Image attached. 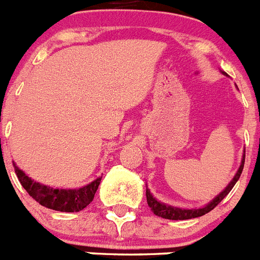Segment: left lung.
<instances>
[{
	"label": "left lung",
	"instance_id": "1",
	"mask_svg": "<svg viewBox=\"0 0 260 260\" xmlns=\"http://www.w3.org/2000/svg\"><path fill=\"white\" fill-rule=\"evenodd\" d=\"M243 164H245V156H243L240 169H238L237 174H236L233 180H232V182L225 187V190L221 192V194L217 195V197H216L210 204H207L206 207L197 208V210H181V208H174L172 207V206H165V204L156 201L148 189H146L147 203H148L151 211H152L155 215L160 216V217H164V219H169V220H187V219H194V217H199V216L206 215V213H208L210 211H212L213 208H215L216 206H217V204H219L220 202H221L222 199L229 194V192H231V190L233 189V186L236 185V182H237L238 178L241 177V173H242L243 171Z\"/></svg>",
	"mask_w": 260,
	"mask_h": 260
}]
</instances>
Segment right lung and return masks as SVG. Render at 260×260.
<instances>
[{
	"instance_id": "add662e5",
	"label": "right lung",
	"mask_w": 260,
	"mask_h": 260,
	"mask_svg": "<svg viewBox=\"0 0 260 260\" xmlns=\"http://www.w3.org/2000/svg\"><path fill=\"white\" fill-rule=\"evenodd\" d=\"M15 173L29 197H32L41 206L50 210L61 211V212H79L80 210L86 208L92 202L96 190L102 181V177H100L89 185L78 190L52 189L49 186L41 185L31 180L18 167H15Z\"/></svg>"
}]
</instances>
